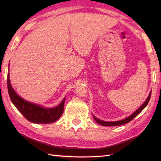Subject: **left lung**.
Here are the masks:
<instances>
[{"mask_svg":"<svg viewBox=\"0 0 161 161\" xmlns=\"http://www.w3.org/2000/svg\"><path fill=\"white\" fill-rule=\"evenodd\" d=\"M151 94H152V93H151V92H150L149 96H148L147 99V100H146V101L145 102V103L143 104L141 106V107L138 109L137 111H136L131 115H130L129 117L126 118V119H122V120L116 121V122H105V121L101 120V119H97V118H95V116H93V118L95 119V120L96 121L99 125H102V126H119V125H125V124H126V123H128L129 122L132 120V119L134 118L136 116H137L140 114V113H141L143 110V109L145 108L146 106L147 105V104L149 103V101L150 100V97H151Z\"/></svg>","mask_w":161,"mask_h":161,"instance_id":"obj_1","label":"left lung"}]
</instances>
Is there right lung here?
I'll list each match as a JSON object with an SVG mask.
<instances>
[{
    "label": "right lung",
    "mask_w": 161,
    "mask_h": 161,
    "mask_svg": "<svg viewBox=\"0 0 161 161\" xmlns=\"http://www.w3.org/2000/svg\"><path fill=\"white\" fill-rule=\"evenodd\" d=\"M8 89L12 103L28 120L34 123L50 124L57 121L64 112L65 98L59 106L53 108H46L39 105L24 100L14 91L8 74Z\"/></svg>",
    "instance_id": "obj_1"
}]
</instances>
